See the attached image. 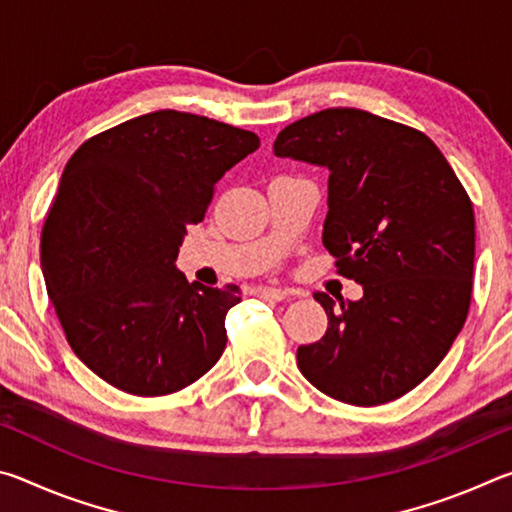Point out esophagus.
I'll list each match as a JSON object with an SVG mask.
<instances>
[{
	"label": "esophagus",
	"instance_id": "1",
	"mask_svg": "<svg viewBox=\"0 0 512 512\" xmlns=\"http://www.w3.org/2000/svg\"><path fill=\"white\" fill-rule=\"evenodd\" d=\"M255 293L259 298H264V300H275V302H280V300H287L289 298V291L287 289H280V287H257L255 289Z\"/></svg>",
	"mask_w": 512,
	"mask_h": 512
}]
</instances>
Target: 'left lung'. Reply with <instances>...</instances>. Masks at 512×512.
Listing matches in <instances>:
<instances>
[{
  "instance_id": "1",
  "label": "left lung",
  "mask_w": 512,
  "mask_h": 512,
  "mask_svg": "<svg viewBox=\"0 0 512 512\" xmlns=\"http://www.w3.org/2000/svg\"><path fill=\"white\" fill-rule=\"evenodd\" d=\"M277 158L329 171L323 244L363 287L357 302L314 293L327 314L298 368L354 406L397 400L429 377L463 329L472 298L474 212L427 135L357 108L293 121Z\"/></svg>"
}]
</instances>
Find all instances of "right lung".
Instances as JSON below:
<instances>
[{"label": "right lung", "mask_w": 512, "mask_h": 512, "mask_svg": "<svg viewBox=\"0 0 512 512\" xmlns=\"http://www.w3.org/2000/svg\"><path fill=\"white\" fill-rule=\"evenodd\" d=\"M257 149L250 131L158 110L94 135L69 158L40 264L67 343L94 375L155 397L219 361L239 287L187 282L176 259L214 185Z\"/></svg>", "instance_id": "add662e5"}]
</instances>
